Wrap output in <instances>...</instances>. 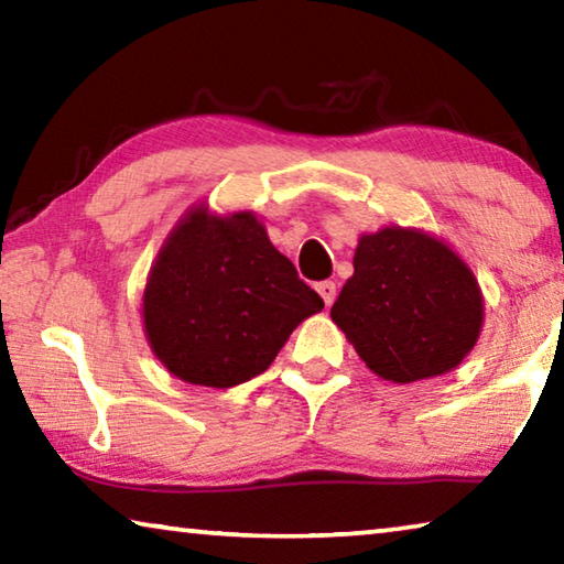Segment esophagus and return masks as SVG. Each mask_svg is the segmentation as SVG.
Returning <instances> with one entry per match:
<instances>
[{"label":"esophagus","instance_id":"esophagus-1","mask_svg":"<svg viewBox=\"0 0 564 564\" xmlns=\"http://www.w3.org/2000/svg\"><path fill=\"white\" fill-rule=\"evenodd\" d=\"M316 291H318V295L326 305H333V301H336V283H333V281H321L316 285Z\"/></svg>","mask_w":564,"mask_h":564}]
</instances>
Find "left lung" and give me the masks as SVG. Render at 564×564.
Masks as SVG:
<instances>
[{
	"label": "left lung",
	"instance_id": "8db88e82",
	"mask_svg": "<svg viewBox=\"0 0 564 564\" xmlns=\"http://www.w3.org/2000/svg\"><path fill=\"white\" fill-rule=\"evenodd\" d=\"M330 318L376 376L405 386L451 373L470 356L485 299L451 243L390 224L360 234Z\"/></svg>",
	"mask_w": 564,
	"mask_h": 564
}]
</instances>
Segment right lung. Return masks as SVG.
<instances>
[{"label": "right lung", "mask_w": 564, "mask_h": 564, "mask_svg": "<svg viewBox=\"0 0 564 564\" xmlns=\"http://www.w3.org/2000/svg\"><path fill=\"white\" fill-rule=\"evenodd\" d=\"M323 301L271 243L253 212L186 208L151 263L141 321L149 348L191 386L261 376Z\"/></svg>", "instance_id": "add662e5"}]
</instances>
